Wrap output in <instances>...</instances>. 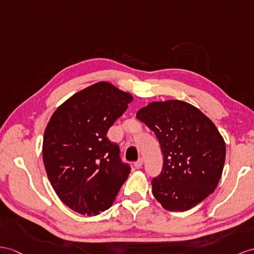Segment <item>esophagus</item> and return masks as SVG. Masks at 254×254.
<instances>
[{
    "label": "esophagus",
    "instance_id": "obj_1",
    "mask_svg": "<svg viewBox=\"0 0 254 254\" xmlns=\"http://www.w3.org/2000/svg\"><path fill=\"white\" fill-rule=\"evenodd\" d=\"M142 166H143V158H139L137 162L134 163V167L137 169H140V168H142Z\"/></svg>",
    "mask_w": 254,
    "mask_h": 254
}]
</instances>
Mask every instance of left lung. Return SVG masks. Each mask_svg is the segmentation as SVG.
Wrapping results in <instances>:
<instances>
[{"label":"left lung","mask_w":254,"mask_h":254,"mask_svg":"<svg viewBox=\"0 0 254 254\" xmlns=\"http://www.w3.org/2000/svg\"><path fill=\"white\" fill-rule=\"evenodd\" d=\"M137 119L155 133L164 156L152 193L169 211H187L213 193L223 171L226 147L214 124L180 100L152 102Z\"/></svg>","instance_id":"left-lung-1"}]
</instances>
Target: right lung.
I'll use <instances>...</instances> for the list:
<instances>
[{
	"instance_id": "obj_1",
	"label": "right lung",
	"mask_w": 254,
	"mask_h": 254,
	"mask_svg": "<svg viewBox=\"0 0 254 254\" xmlns=\"http://www.w3.org/2000/svg\"><path fill=\"white\" fill-rule=\"evenodd\" d=\"M132 101L108 82L78 91L55 111L43 140V162L59 198L80 214L112 206L130 166L107 133Z\"/></svg>"
}]
</instances>
